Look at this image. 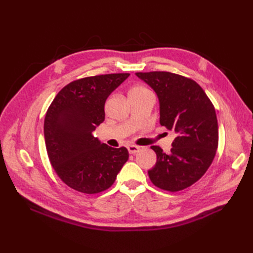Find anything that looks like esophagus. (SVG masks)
Returning a JSON list of instances; mask_svg holds the SVG:
<instances>
[{
  "mask_svg": "<svg viewBox=\"0 0 253 253\" xmlns=\"http://www.w3.org/2000/svg\"><path fill=\"white\" fill-rule=\"evenodd\" d=\"M127 149H128V152H129L130 154H136L137 152H139V150H140V147L133 146V144H128Z\"/></svg>",
  "mask_w": 253,
  "mask_h": 253,
  "instance_id": "1",
  "label": "esophagus"
}]
</instances>
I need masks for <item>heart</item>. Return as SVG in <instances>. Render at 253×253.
<instances>
[{
    "label": "heart",
    "mask_w": 253,
    "mask_h": 253,
    "mask_svg": "<svg viewBox=\"0 0 253 253\" xmlns=\"http://www.w3.org/2000/svg\"><path fill=\"white\" fill-rule=\"evenodd\" d=\"M143 91H148L147 88L142 87V85H137V87H133L129 93H136V92H143Z\"/></svg>",
    "instance_id": "b5f03b06"
}]
</instances>
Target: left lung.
Listing matches in <instances>:
<instances>
[{
    "label": "left lung",
    "instance_id": "8db88e82",
    "mask_svg": "<svg viewBox=\"0 0 253 253\" xmlns=\"http://www.w3.org/2000/svg\"><path fill=\"white\" fill-rule=\"evenodd\" d=\"M157 93L160 124L176 133L170 153L158 146L157 163L148 170L153 185L179 191L198 181L212 164L218 144L215 109L192 79L169 72L136 73Z\"/></svg>",
    "mask_w": 253,
    "mask_h": 253
}]
</instances>
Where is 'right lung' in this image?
<instances>
[{
    "mask_svg": "<svg viewBox=\"0 0 253 253\" xmlns=\"http://www.w3.org/2000/svg\"><path fill=\"white\" fill-rule=\"evenodd\" d=\"M128 76L107 74L75 80L57 93L46 112L50 162L58 177L79 192L106 190L129 157L125 147L111 148L93 136L105 118L106 99Z\"/></svg>",
    "mask_w": 253,
    "mask_h": 253,
    "instance_id": "add662e5",
    "label": "right lung"
}]
</instances>
